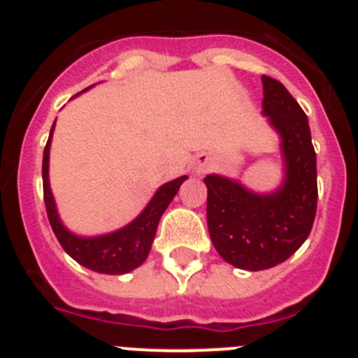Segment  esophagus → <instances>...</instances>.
Masks as SVG:
<instances>
[{
    "label": "esophagus",
    "mask_w": 358,
    "mask_h": 358,
    "mask_svg": "<svg viewBox=\"0 0 358 358\" xmlns=\"http://www.w3.org/2000/svg\"><path fill=\"white\" fill-rule=\"evenodd\" d=\"M210 169V159L206 156H199L197 161L194 163V170L197 173H204L206 170Z\"/></svg>",
    "instance_id": "obj_1"
}]
</instances>
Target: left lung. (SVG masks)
I'll use <instances>...</instances> for the list:
<instances>
[{"instance_id":"8db88e82","label":"left lung","mask_w":358,"mask_h":358,"mask_svg":"<svg viewBox=\"0 0 358 358\" xmlns=\"http://www.w3.org/2000/svg\"><path fill=\"white\" fill-rule=\"evenodd\" d=\"M264 115L281 136L285 181L276 194L256 195L236 181L204 177L208 229L218 255L245 271H264L301 248L317 210V164L308 118L280 80L264 75Z\"/></svg>"}]
</instances>
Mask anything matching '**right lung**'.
<instances>
[{
  "instance_id": "obj_1",
  "label": "right lung",
  "mask_w": 358,
  "mask_h": 358,
  "mask_svg": "<svg viewBox=\"0 0 358 358\" xmlns=\"http://www.w3.org/2000/svg\"><path fill=\"white\" fill-rule=\"evenodd\" d=\"M52 132H50L48 143L44 147L43 156V192L50 226H52L57 240L61 242L62 249L75 262L102 274H125L132 268L140 267L148 256V251H150L161 215L169 208L170 201L179 192V186L188 177L182 176L176 181H170L161 186L156 195L152 197V201L148 202V206L145 208L143 213L136 218L134 222L129 224L127 227H123L116 233H110V235L96 236V238H80V236L71 235L61 224L55 210V202H53L52 189H50L48 159Z\"/></svg>"
}]
</instances>
